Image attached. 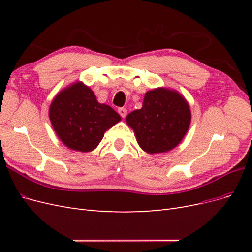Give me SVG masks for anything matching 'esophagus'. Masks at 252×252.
Listing matches in <instances>:
<instances>
[{"label":"esophagus","mask_w":252,"mask_h":252,"mask_svg":"<svg viewBox=\"0 0 252 252\" xmlns=\"http://www.w3.org/2000/svg\"><path fill=\"white\" fill-rule=\"evenodd\" d=\"M118 112H119V114H120L122 118H125L126 114H127V109L126 108H119Z\"/></svg>","instance_id":"esophagus-1"}]
</instances>
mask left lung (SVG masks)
Returning a JSON list of instances; mask_svg holds the SVG:
<instances>
[{
	"label": "left lung",
	"mask_w": 252,
	"mask_h": 252,
	"mask_svg": "<svg viewBox=\"0 0 252 252\" xmlns=\"http://www.w3.org/2000/svg\"><path fill=\"white\" fill-rule=\"evenodd\" d=\"M191 121L185 97L178 91L156 88L147 91L141 109L126 118L140 147L147 154H162L177 147Z\"/></svg>",
	"instance_id": "left-lung-1"
}]
</instances>
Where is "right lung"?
Here are the masks:
<instances>
[{
	"label": "right lung",
	"mask_w": 252,
	"mask_h": 252,
	"mask_svg": "<svg viewBox=\"0 0 252 252\" xmlns=\"http://www.w3.org/2000/svg\"><path fill=\"white\" fill-rule=\"evenodd\" d=\"M49 119L59 139L68 148L88 152L96 148L104 133L121 121L110 106L100 104L82 82L59 93L49 107Z\"/></svg>",
	"instance_id": "right-lung-1"
}]
</instances>
